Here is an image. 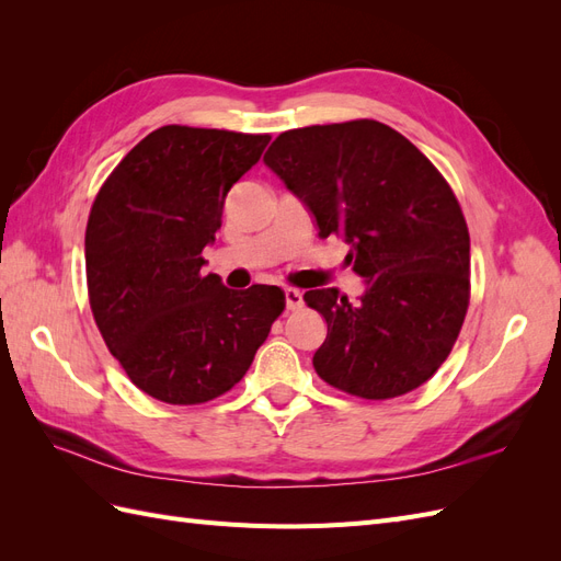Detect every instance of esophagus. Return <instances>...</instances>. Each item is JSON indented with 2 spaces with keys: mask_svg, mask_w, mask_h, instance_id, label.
Returning a JSON list of instances; mask_svg holds the SVG:
<instances>
[{
  "mask_svg": "<svg viewBox=\"0 0 561 561\" xmlns=\"http://www.w3.org/2000/svg\"><path fill=\"white\" fill-rule=\"evenodd\" d=\"M285 307H287V311H297L301 304H304V297H301V293L299 290H295V287H285Z\"/></svg>",
  "mask_w": 561,
  "mask_h": 561,
  "instance_id": "esophagus-1",
  "label": "esophagus"
}]
</instances>
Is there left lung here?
<instances>
[{
	"mask_svg": "<svg viewBox=\"0 0 561 561\" xmlns=\"http://www.w3.org/2000/svg\"><path fill=\"white\" fill-rule=\"evenodd\" d=\"M264 163L316 219L348 243L360 301L320 287L304 301L328 322L313 355L322 381L365 400L426 383L461 332L470 301V236L447 180L386 124L285 130Z\"/></svg>",
	"mask_w": 561,
	"mask_h": 561,
	"instance_id": "left-lung-1",
	"label": "left lung"
}]
</instances>
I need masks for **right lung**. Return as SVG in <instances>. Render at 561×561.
<instances>
[{
	"label": "right lung",
	"mask_w": 561,
	"mask_h": 561,
	"mask_svg": "<svg viewBox=\"0 0 561 561\" xmlns=\"http://www.w3.org/2000/svg\"><path fill=\"white\" fill-rule=\"evenodd\" d=\"M271 135L161 126L100 186L87 227L95 325L128 379L168 404H201L243 379L285 309L276 285L229 290L201 274L231 186Z\"/></svg>",
	"instance_id": "add662e5"
}]
</instances>
